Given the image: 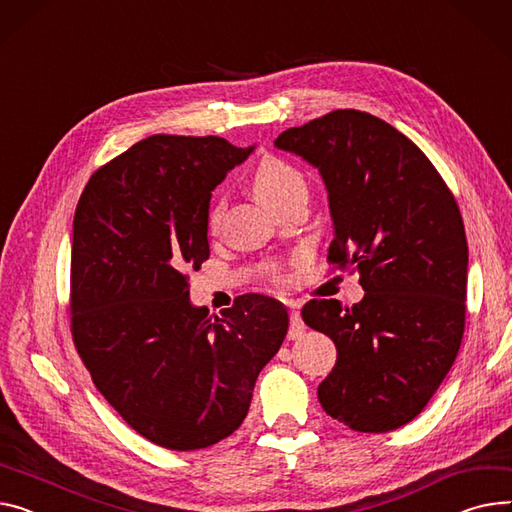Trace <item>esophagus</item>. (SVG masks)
<instances>
[{
	"mask_svg": "<svg viewBox=\"0 0 512 512\" xmlns=\"http://www.w3.org/2000/svg\"><path fill=\"white\" fill-rule=\"evenodd\" d=\"M304 329L306 327H304V323L300 319V313L296 309H290V331H288V337L290 339H298V337H302Z\"/></svg>",
	"mask_w": 512,
	"mask_h": 512,
	"instance_id": "esophagus-1",
	"label": "esophagus"
}]
</instances>
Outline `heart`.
Masks as SVG:
<instances>
[{"label":"heart","mask_w":512,"mask_h":512,"mask_svg":"<svg viewBox=\"0 0 512 512\" xmlns=\"http://www.w3.org/2000/svg\"><path fill=\"white\" fill-rule=\"evenodd\" d=\"M253 193L257 195L259 201H263L267 208L276 210L280 208L282 203H286L288 199L296 197V195H306V181L302 177L300 170L296 166H292L290 162L276 158V156H265L253 173V181H251ZM224 214V201L222 199H214L212 206L208 210V230L216 232L220 226ZM267 274L271 278L280 280V267L276 263H269L265 267Z\"/></svg>","instance_id":"obj_1"}]
</instances>
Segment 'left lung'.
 Returning a JSON list of instances; mask_svg holds the SVG:
<instances>
[{
  "label": "left lung",
  "instance_id": "obj_1",
  "mask_svg": "<svg viewBox=\"0 0 512 512\" xmlns=\"http://www.w3.org/2000/svg\"><path fill=\"white\" fill-rule=\"evenodd\" d=\"M319 168L333 241L327 259L360 274L364 298L309 300L302 319L333 339L317 395L358 432L412 422L445 381L465 329L467 238L457 201L426 154L370 113L339 109L278 135Z\"/></svg>",
  "mask_w": 512,
  "mask_h": 512
}]
</instances>
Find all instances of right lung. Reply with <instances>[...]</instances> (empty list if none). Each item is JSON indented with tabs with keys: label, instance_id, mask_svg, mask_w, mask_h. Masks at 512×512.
Masks as SVG:
<instances>
[{
	"label": "right lung",
	"instance_id": "1",
	"mask_svg": "<svg viewBox=\"0 0 512 512\" xmlns=\"http://www.w3.org/2000/svg\"><path fill=\"white\" fill-rule=\"evenodd\" d=\"M253 150L150 135L100 166L76 208V350L115 412L170 451L212 447L241 426L288 333L286 306L269 296H238L220 317L189 300L187 274L210 257L212 191Z\"/></svg>",
	"mask_w": 512,
	"mask_h": 512
}]
</instances>
